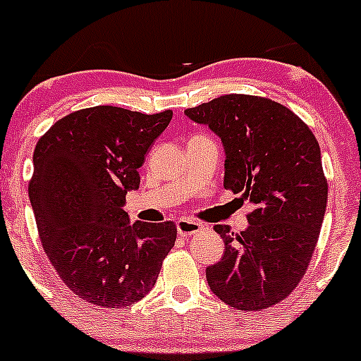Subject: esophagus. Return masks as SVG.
Masks as SVG:
<instances>
[{"mask_svg": "<svg viewBox=\"0 0 361 361\" xmlns=\"http://www.w3.org/2000/svg\"><path fill=\"white\" fill-rule=\"evenodd\" d=\"M176 231L178 234L187 238V235L197 234L199 231H202V225L199 224V221L190 220V218H180V220L176 221Z\"/></svg>", "mask_w": 361, "mask_h": 361, "instance_id": "obj_1", "label": "esophagus"}]
</instances>
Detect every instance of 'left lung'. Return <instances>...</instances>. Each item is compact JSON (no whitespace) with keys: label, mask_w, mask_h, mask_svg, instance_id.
<instances>
[{"label":"left lung","mask_w":361,"mask_h":361,"mask_svg":"<svg viewBox=\"0 0 361 361\" xmlns=\"http://www.w3.org/2000/svg\"><path fill=\"white\" fill-rule=\"evenodd\" d=\"M185 115L220 137L224 187L255 206L241 234L214 225L225 253L206 269L207 285L239 311L271 307L293 292L318 243L329 199L318 141L267 97L227 94Z\"/></svg>","instance_id":"left-lung-1"}]
</instances>
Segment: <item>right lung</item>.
Here are the masks:
<instances>
[{
	"label": "right lung",
	"mask_w": 361,
	"mask_h": 361,
	"mask_svg": "<svg viewBox=\"0 0 361 361\" xmlns=\"http://www.w3.org/2000/svg\"><path fill=\"white\" fill-rule=\"evenodd\" d=\"M173 111L94 106L57 120L36 143L29 201L43 250L71 292L101 307L141 300L176 241L173 221L130 224L129 190Z\"/></svg>",
	"instance_id": "add662e5"
}]
</instances>
